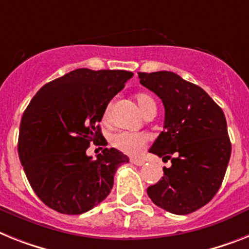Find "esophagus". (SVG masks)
I'll return each mask as SVG.
<instances>
[{
	"mask_svg": "<svg viewBox=\"0 0 249 249\" xmlns=\"http://www.w3.org/2000/svg\"><path fill=\"white\" fill-rule=\"evenodd\" d=\"M130 163L135 164V166H143V164H144V160H135V158H133V160H130Z\"/></svg>",
	"mask_w": 249,
	"mask_h": 249,
	"instance_id": "esophagus-1",
	"label": "esophagus"
}]
</instances>
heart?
<instances>
[{"instance_id":"heart-1","label":"heart","mask_w":249,"mask_h":249,"mask_svg":"<svg viewBox=\"0 0 249 249\" xmlns=\"http://www.w3.org/2000/svg\"><path fill=\"white\" fill-rule=\"evenodd\" d=\"M135 100H137V104L139 108H141V111L145 116L156 115L157 104L152 96H149L148 93L139 92L135 95ZM102 120L105 121V123L110 120V106L106 107L104 116H102ZM148 139H149L148 135L143 134V133L119 131V133L112 135L110 142H111L112 147H115L116 149L123 152V153L129 154V156H138L144 149V147L147 145Z\"/></svg>"}]
</instances>
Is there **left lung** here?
Instances as JSON below:
<instances>
[{"instance_id": "8db88e82", "label": "left lung", "mask_w": 249, "mask_h": 249, "mask_svg": "<svg viewBox=\"0 0 249 249\" xmlns=\"http://www.w3.org/2000/svg\"><path fill=\"white\" fill-rule=\"evenodd\" d=\"M141 83L164 106V130L149 152L171 160L164 176L147 194L157 206L177 215L196 212L220 189L231 144L224 112L208 93L168 71L138 73Z\"/></svg>"}]
</instances>
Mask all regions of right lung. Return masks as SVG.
Masks as SVG:
<instances>
[{"label":"right lung","instance_id":"1","mask_svg":"<svg viewBox=\"0 0 249 249\" xmlns=\"http://www.w3.org/2000/svg\"><path fill=\"white\" fill-rule=\"evenodd\" d=\"M131 77L128 71L78 68L44 85L24 111L18 157L30 186L50 209L82 214L110 194L115 172L129 158L101 148L92 160L86 150L91 142L105 145L99 123Z\"/></svg>","mask_w":249,"mask_h":249}]
</instances>
